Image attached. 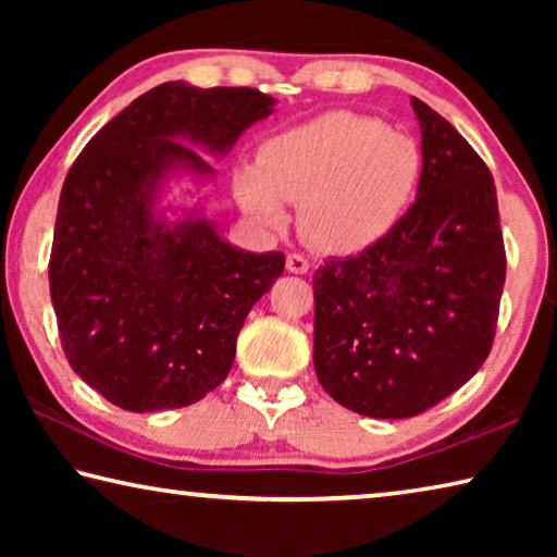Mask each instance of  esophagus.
<instances>
[{"instance_id": "34e87169", "label": "esophagus", "mask_w": 557, "mask_h": 557, "mask_svg": "<svg viewBox=\"0 0 557 557\" xmlns=\"http://www.w3.org/2000/svg\"><path fill=\"white\" fill-rule=\"evenodd\" d=\"M287 270L295 272V275H305L309 270V260L305 256H299V252H289L287 256Z\"/></svg>"}]
</instances>
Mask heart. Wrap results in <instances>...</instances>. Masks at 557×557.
I'll list each match as a JSON object with an SVG mask.
<instances>
[{
	"label": "heart",
	"mask_w": 557,
	"mask_h": 557,
	"mask_svg": "<svg viewBox=\"0 0 557 557\" xmlns=\"http://www.w3.org/2000/svg\"><path fill=\"white\" fill-rule=\"evenodd\" d=\"M418 176L420 152L410 137L336 110L270 137L235 188L245 211L268 228H285L282 201L299 203V228L314 248L356 252L393 228Z\"/></svg>",
	"instance_id": "heart-1"
}]
</instances>
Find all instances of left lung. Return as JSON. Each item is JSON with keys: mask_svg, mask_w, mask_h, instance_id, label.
I'll return each instance as SVG.
<instances>
[{"mask_svg": "<svg viewBox=\"0 0 557 557\" xmlns=\"http://www.w3.org/2000/svg\"><path fill=\"white\" fill-rule=\"evenodd\" d=\"M418 199L363 252L314 272V369L336 403L400 420L461 388L492 351L506 280L494 176L465 137L412 98Z\"/></svg>", "mask_w": 557, "mask_h": 557, "instance_id": "obj_1", "label": "left lung"}]
</instances>
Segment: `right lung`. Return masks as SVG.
I'll use <instances>...</instances> for the list:
<instances>
[{"label": "right lung", "instance_id": "add662e5", "mask_svg": "<svg viewBox=\"0 0 557 557\" xmlns=\"http://www.w3.org/2000/svg\"><path fill=\"white\" fill-rule=\"evenodd\" d=\"M275 98L256 88L162 83L96 132L65 174L49 260L71 369L129 412L184 408L221 385L252 305L285 256L243 252L211 223H166L157 188L213 174L194 145L228 152Z\"/></svg>", "mask_w": 557, "mask_h": 557}]
</instances>
